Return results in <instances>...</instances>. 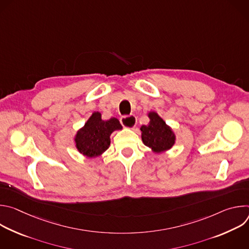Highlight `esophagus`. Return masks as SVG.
Here are the masks:
<instances>
[{
	"instance_id": "34e87169",
	"label": "esophagus",
	"mask_w": 249,
	"mask_h": 249,
	"mask_svg": "<svg viewBox=\"0 0 249 249\" xmlns=\"http://www.w3.org/2000/svg\"><path fill=\"white\" fill-rule=\"evenodd\" d=\"M120 122L124 127L133 129L137 124V118L135 115H126L120 118Z\"/></svg>"
}]
</instances>
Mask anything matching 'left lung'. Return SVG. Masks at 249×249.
Returning a JSON list of instances; mask_svg holds the SVG:
<instances>
[{"mask_svg":"<svg viewBox=\"0 0 249 249\" xmlns=\"http://www.w3.org/2000/svg\"><path fill=\"white\" fill-rule=\"evenodd\" d=\"M150 123L141 127L144 144L156 153L169 150L175 141V136L165 122L156 113L150 112Z\"/></svg>","mask_w":249,"mask_h":249,"instance_id":"obj_1","label":"left lung"}]
</instances>
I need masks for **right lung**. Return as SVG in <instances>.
Masks as SVG:
<instances>
[{"label":"right lung","mask_w":249,"mask_h":249,"mask_svg":"<svg viewBox=\"0 0 249 249\" xmlns=\"http://www.w3.org/2000/svg\"><path fill=\"white\" fill-rule=\"evenodd\" d=\"M122 129L118 119L110 118L102 120L99 112H94L77 133L76 145L78 150L88 158L101 155L110 145V134L115 130Z\"/></svg>","instance_id":"add662e5"}]
</instances>
